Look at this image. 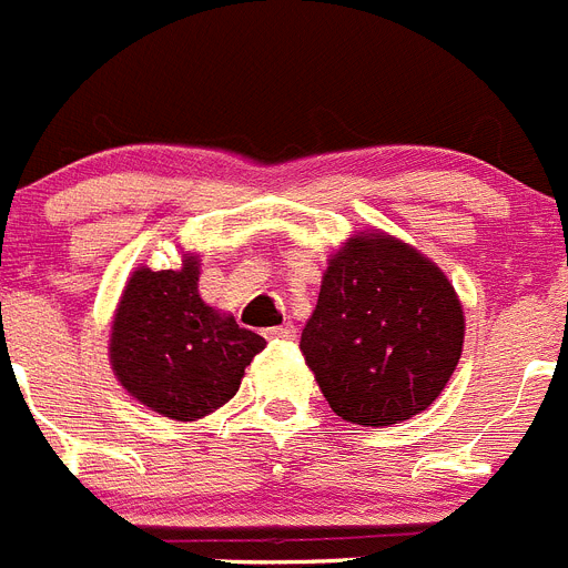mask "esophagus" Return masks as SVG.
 Returning a JSON list of instances; mask_svg holds the SVG:
<instances>
[{"mask_svg": "<svg viewBox=\"0 0 568 568\" xmlns=\"http://www.w3.org/2000/svg\"><path fill=\"white\" fill-rule=\"evenodd\" d=\"M265 337L268 339H294L297 337V328H294L291 323L274 325V328H268V332H265Z\"/></svg>", "mask_w": 568, "mask_h": 568, "instance_id": "34e87169", "label": "esophagus"}]
</instances>
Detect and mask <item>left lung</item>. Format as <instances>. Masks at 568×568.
Returning a JSON list of instances; mask_svg holds the SVG:
<instances>
[{"instance_id": "1", "label": "left lung", "mask_w": 568, "mask_h": 568, "mask_svg": "<svg viewBox=\"0 0 568 568\" xmlns=\"http://www.w3.org/2000/svg\"><path fill=\"white\" fill-rule=\"evenodd\" d=\"M463 337V303L437 263L386 231H354L328 260L300 352L337 417L392 426L440 397Z\"/></svg>"}]
</instances>
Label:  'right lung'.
Wrapping results in <instances>:
<instances>
[{"instance_id": "obj_1", "label": "right lung", "mask_w": 568, "mask_h": 568, "mask_svg": "<svg viewBox=\"0 0 568 568\" xmlns=\"http://www.w3.org/2000/svg\"><path fill=\"white\" fill-rule=\"evenodd\" d=\"M265 348L260 334L200 297V256L180 268L148 265L128 277L108 337L111 368L134 400L168 420L209 417L240 392L245 366Z\"/></svg>"}]
</instances>
